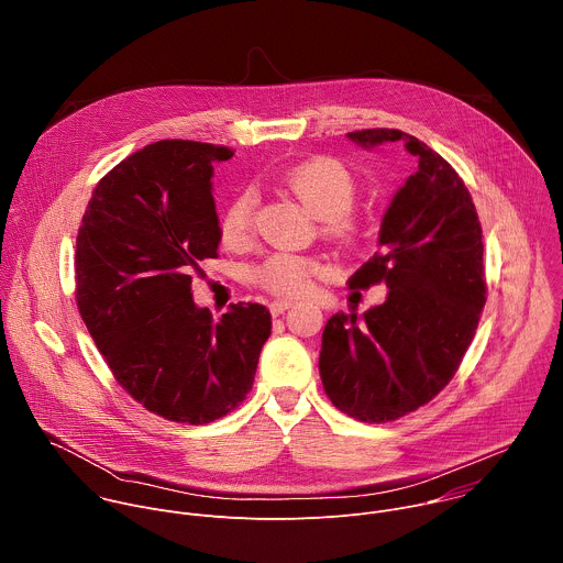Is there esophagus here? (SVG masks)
<instances>
[{
  "mask_svg": "<svg viewBox=\"0 0 563 563\" xmlns=\"http://www.w3.org/2000/svg\"><path fill=\"white\" fill-rule=\"evenodd\" d=\"M291 305H294V300H289V298L272 300V302H269V311H272V316H280V313H283V311H287Z\"/></svg>",
  "mask_w": 563,
  "mask_h": 563,
  "instance_id": "34e87169",
  "label": "esophagus"
}]
</instances>
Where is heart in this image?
I'll return each instance as SVG.
<instances>
[{
    "instance_id": "1",
    "label": "heart",
    "mask_w": 563,
    "mask_h": 563,
    "mask_svg": "<svg viewBox=\"0 0 563 563\" xmlns=\"http://www.w3.org/2000/svg\"><path fill=\"white\" fill-rule=\"evenodd\" d=\"M283 187L318 220H325V231L334 238H350L354 224L350 211L356 200V185L350 172L332 157H313L294 165L280 178ZM256 216V196L238 194L220 216V240L229 250H243L252 243ZM318 265L294 254H274L263 261L252 280L278 296H294L307 289Z\"/></svg>"
}]
</instances>
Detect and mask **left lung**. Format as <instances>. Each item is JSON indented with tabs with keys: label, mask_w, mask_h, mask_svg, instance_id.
<instances>
[{
	"label": "left lung",
	"mask_w": 563,
	"mask_h": 563,
	"mask_svg": "<svg viewBox=\"0 0 563 563\" xmlns=\"http://www.w3.org/2000/svg\"><path fill=\"white\" fill-rule=\"evenodd\" d=\"M347 137L365 148L404 142L419 159L383 216L380 250L347 280L350 289L385 283V302L361 318L334 313L318 358L341 412L387 423L430 404L459 369L486 305L484 243L467 187L426 142L398 129Z\"/></svg>",
	"instance_id": "8db88e82"
}]
</instances>
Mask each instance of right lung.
I'll list each match as a JSON object with an SVG mask.
<instances>
[{
  "instance_id": "obj_1",
  "label": "right lung",
  "mask_w": 563,
  "mask_h": 563,
  "mask_svg": "<svg viewBox=\"0 0 563 563\" xmlns=\"http://www.w3.org/2000/svg\"><path fill=\"white\" fill-rule=\"evenodd\" d=\"M227 146L159 140L96 187L75 245L79 316L115 380L148 412L205 426L243 404L272 313L229 305L220 320L191 296L194 272L218 258L213 165Z\"/></svg>"
}]
</instances>
